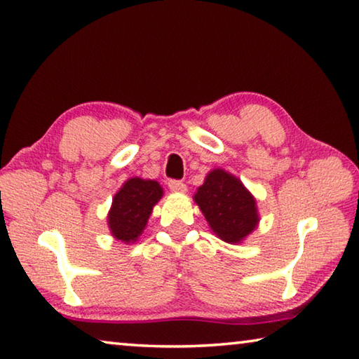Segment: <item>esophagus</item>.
<instances>
[{
  "label": "esophagus",
  "instance_id": "34e87169",
  "mask_svg": "<svg viewBox=\"0 0 359 359\" xmlns=\"http://www.w3.org/2000/svg\"><path fill=\"white\" fill-rule=\"evenodd\" d=\"M168 187H169V190L175 191V193H184V191H187V185L184 184V182L177 180V179H171V180H169V182H168Z\"/></svg>",
  "mask_w": 359,
  "mask_h": 359
}]
</instances>
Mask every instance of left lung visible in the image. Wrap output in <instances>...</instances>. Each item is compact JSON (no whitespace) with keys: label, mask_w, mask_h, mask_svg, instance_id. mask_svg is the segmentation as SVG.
<instances>
[{"label":"left lung","mask_w":359,"mask_h":359,"mask_svg":"<svg viewBox=\"0 0 359 359\" xmlns=\"http://www.w3.org/2000/svg\"><path fill=\"white\" fill-rule=\"evenodd\" d=\"M194 201L203 210L214 233L224 242L236 244L258 224L257 203L239 179L215 169L198 188Z\"/></svg>","instance_id":"1"}]
</instances>
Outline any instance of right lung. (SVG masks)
Wrapping results in <instances>:
<instances>
[{
	"mask_svg": "<svg viewBox=\"0 0 359 359\" xmlns=\"http://www.w3.org/2000/svg\"><path fill=\"white\" fill-rule=\"evenodd\" d=\"M163 190L155 180L130 179L112 199L109 212V228L115 238L135 242L147 224L154 205L160 201Z\"/></svg>",
	"mask_w": 359,
	"mask_h": 359,
	"instance_id": "right-lung-1",
	"label": "right lung"
}]
</instances>
